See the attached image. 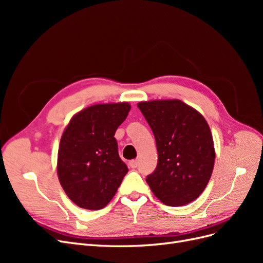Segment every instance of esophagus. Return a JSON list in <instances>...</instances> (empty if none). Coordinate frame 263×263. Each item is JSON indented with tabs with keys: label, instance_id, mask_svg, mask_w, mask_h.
<instances>
[{
	"label": "esophagus",
	"instance_id": "obj_1",
	"mask_svg": "<svg viewBox=\"0 0 263 263\" xmlns=\"http://www.w3.org/2000/svg\"><path fill=\"white\" fill-rule=\"evenodd\" d=\"M129 166L132 169H136L138 166V161L137 160H132L129 161Z\"/></svg>",
	"mask_w": 263,
	"mask_h": 263
}]
</instances>
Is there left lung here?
Masks as SVG:
<instances>
[{"label":"left lung","instance_id":"1","mask_svg":"<svg viewBox=\"0 0 263 263\" xmlns=\"http://www.w3.org/2000/svg\"><path fill=\"white\" fill-rule=\"evenodd\" d=\"M156 138L158 164L146 181L168 206H183L200 196L211 179L215 150L205 118L180 100L138 103Z\"/></svg>","mask_w":263,"mask_h":263}]
</instances>
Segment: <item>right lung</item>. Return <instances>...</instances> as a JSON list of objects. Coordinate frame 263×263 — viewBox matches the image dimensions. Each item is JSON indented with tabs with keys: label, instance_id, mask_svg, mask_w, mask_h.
<instances>
[{
	"label": "right lung",
	"instance_id": "1",
	"mask_svg": "<svg viewBox=\"0 0 263 263\" xmlns=\"http://www.w3.org/2000/svg\"><path fill=\"white\" fill-rule=\"evenodd\" d=\"M129 110L128 103L92 105L71 118L63 132L58 150V178L68 197L79 208H105L128 172L119 158L114 135Z\"/></svg>",
	"mask_w": 263,
	"mask_h": 263
}]
</instances>
